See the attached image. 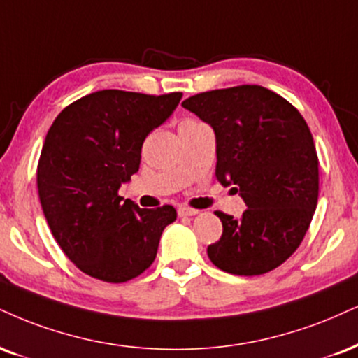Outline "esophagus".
<instances>
[{
	"label": "esophagus",
	"instance_id": "34e87169",
	"mask_svg": "<svg viewBox=\"0 0 358 358\" xmlns=\"http://www.w3.org/2000/svg\"><path fill=\"white\" fill-rule=\"evenodd\" d=\"M196 213H198V210L188 208V206H180L178 208L180 217H193V215H196Z\"/></svg>",
	"mask_w": 358,
	"mask_h": 358
}]
</instances>
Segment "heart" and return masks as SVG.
<instances>
[{
    "instance_id": "obj_1",
    "label": "heart",
    "mask_w": 358,
    "mask_h": 358,
    "mask_svg": "<svg viewBox=\"0 0 358 358\" xmlns=\"http://www.w3.org/2000/svg\"><path fill=\"white\" fill-rule=\"evenodd\" d=\"M187 122H192V120H187Z\"/></svg>"
}]
</instances>
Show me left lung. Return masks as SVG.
<instances>
[{
    "label": "left lung",
    "mask_w": 358,
    "mask_h": 358,
    "mask_svg": "<svg viewBox=\"0 0 358 358\" xmlns=\"http://www.w3.org/2000/svg\"><path fill=\"white\" fill-rule=\"evenodd\" d=\"M182 106L212 124L215 176L248 206L242 218L215 212L223 234L206 248L210 260L242 277L277 268L300 247L317 208L318 157L307 122L258 85L198 93Z\"/></svg>",
    "instance_id": "obj_1"
}]
</instances>
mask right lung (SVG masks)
I'll use <instances>...</instances> for the list:
<instances>
[{
  "mask_svg": "<svg viewBox=\"0 0 358 358\" xmlns=\"http://www.w3.org/2000/svg\"><path fill=\"white\" fill-rule=\"evenodd\" d=\"M182 93L101 90L56 116L36 168L40 203L56 243L81 272L108 283L153 264L160 236L176 220L171 205L122 201L120 185L140 168L141 146L176 108Z\"/></svg>",
  "mask_w": 358,
  "mask_h": 358,
  "instance_id": "add662e5",
  "label": "right lung"
}]
</instances>
